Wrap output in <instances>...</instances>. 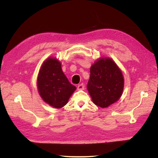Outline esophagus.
Returning <instances> with one entry per match:
<instances>
[{"mask_svg": "<svg viewBox=\"0 0 158 158\" xmlns=\"http://www.w3.org/2000/svg\"><path fill=\"white\" fill-rule=\"evenodd\" d=\"M84 84H79L78 86H77V89L78 90H84Z\"/></svg>", "mask_w": 158, "mask_h": 158, "instance_id": "1", "label": "esophagus"}]
</instances>
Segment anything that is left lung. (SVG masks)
Returning a JSON list of instances; mask_svg holds the SVG:
<instances>
[{"mask_svg":"<svg viewBox=\"0 0 158 158\" xmlns=\"http://www.w3.org/2000/svg\"><path fill=\"white\" fill-rule=\"evenodd\" d=\"M87 89L93 103L106 108L121 97L124 87L122 72L111 58H101L90 67Z\"/></svg>","mask_w":158,"mask_h":158,"instance_id":"obj_1","label":"left lung"}]
</instances>
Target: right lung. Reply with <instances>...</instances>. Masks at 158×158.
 Returning <instances> with one entry per match:
<instances>
[{"label":"right lung","instance_id":"1","mask_svg":"<svg viewBox=\"0 0 158 158\" xmlns=\"http://www.w3.org/2000/svg\"><path fill=\"white\" fill-rule=\"evenodd\" d=\"M76 89L64 74L60 61L55 58L44 61L37 77V89L45 102L56 109L63 107Z\"/></svg>","mask_w":158,"mask_h":158}]
</instances>
